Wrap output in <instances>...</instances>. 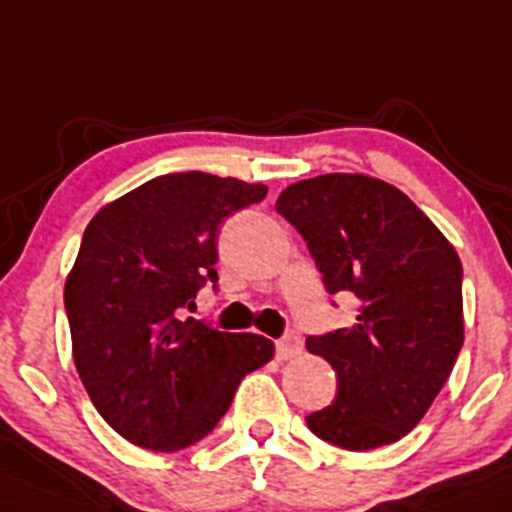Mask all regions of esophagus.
Instances as JSON below:
<instances>
[{"mask_svg":"<svg viewBox=\"0 0 512 512\" xmlns=\"http://www.w3.org/2000/svg\"><path fill=\"white\" fill-rule=\"evenodd\" d=\"M301 354V337L296 332H289L284 339L276 342V357L279 359H294Z\"/></svg>","mask_w":512,"mask_h":512,"instance_id":"34e87169","label":"esophagus"}]
</instances>
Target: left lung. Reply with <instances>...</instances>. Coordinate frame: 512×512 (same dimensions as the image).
<instances>
[{"label": "left lung", "mask_w": 512, "mask_h": 512, "mask_svg": "<svg viewBox=\"0 0 512 512\" xmlns=\"http://www.w3.org/2000/svg\"><path fill=\"white\" fill-rule=\"evenodd\" d=\"M276 211L301 233L329 294H354L347 329L306 339L337 397L306 425L344 450L397 442L425 417L465 339L462 264L402 191L359 173L299 180Z\"/></svg>", "instance_id": "8db88e82"}]
</instances>
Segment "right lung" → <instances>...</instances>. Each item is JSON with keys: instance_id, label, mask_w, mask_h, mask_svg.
I'll use <instances>...</instances> for the list:
<instances>
[{"instance_id": "obj_1", "label": "right lung", "mask_w": 512, "mask_h": 512, "mask_svg": "<svg viewBox=\"0 0 512 512\" xmlns=\"http://www.w3.org/2000/svg\"><path fill=\"white\" fill-rule=\"evenodd\" d=\"M266 198V186L168 173L125 193L82 236L65 284L72 357L102 420L145 450L175 452L206 437L238 384L274 357L259 334L180 319L216 286L218 228Z\"/></svg>"}]
</instances>
